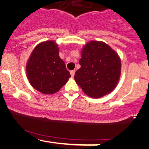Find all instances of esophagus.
Listing matches in <instances>:
<instances>
[{"label": "esophagus", "mask_w": 149, "mask_h": 149, "mask_svg": "<svg viewBox=\"0 0 149 149\" xmlns=\"http://www.w3.org/2000/svg\"><path fill=\"white\" fill-rule=\"evenodd\" d=\"M75 72H76V71H75V70H72V71H70V73H71V76H72V77L74 76V75H75Z\"/></svg>", "instance_id": "esophagus-1"}]
</instances>
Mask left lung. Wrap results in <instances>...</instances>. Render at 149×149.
<instances>
[{
  "instance_id": "obj_1",
  "label": "left lung",
  "mask_w": 149,
  "mask_h": 149,
  "mask_svg": "<svg viewBox=\"0 0 149 149\" xmlns=\"http://www.w3.org/2000/svg\"><path fill=\"white\" fill-rule=\"evenodd\" d=\"M79 64L74 79L88 97L101 98L117 86L121 74L120 58L108 44L97 40L87 42Z\"/></svg>"
}]
</instances>
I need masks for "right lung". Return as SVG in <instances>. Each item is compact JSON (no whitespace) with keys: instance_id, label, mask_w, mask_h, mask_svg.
I'll list each match as a JSON object with an SVG mask.
<instances>
[{"instance_id":"right-lung-1","label":"right lung","mask_w":149,"mask_h":149,"mask_svg":"<svg viewBox=\"0 0 149 149\" xmlns=\"http://www.w3.org/2000/svg\"><path fill=\"white\" fill-rule=\"evenodd\" d=\"M59 49L54 40L40 42L27 61L26 73L29 83L45 95L56 93L71 77L64 61L59 57Z\"/></svg>"}]
</instances>
